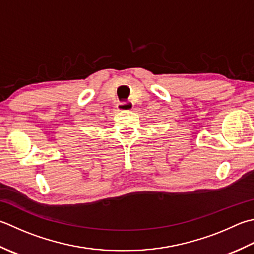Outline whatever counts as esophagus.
Wrapping results in <instances>:
<instances>
[{"instance_id": "1", "label": "esophagus", "mask_w": 254, "mask_h": 254, "mask_svg": "<svg viewBox=\"0 0 254 254\" xmlns=\"http://www.w3.org/2000/svg\"><path fill=\"white\" fill-rule=\"evenodd\" d=\"M134 107L133 102L127 101V102H120L118 103V111H131Z\"/></svg>"}]
</instances>
